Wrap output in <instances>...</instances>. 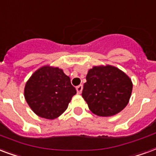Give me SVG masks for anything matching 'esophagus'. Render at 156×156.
<instances>
[{
    "label": "esophagus",
    "instance_id": "1",
    "mask_svg": "<svg viewBox=\"0 0 156 156\" xmlns=\"http://www.w3.org/2000/svg\"><path fill=\"white\" fill-rule=\"evenodd\" d=\"M82 90H83V85H80L78 86H76V91H77V94H81L82 92Z\"/></svg>",
    "mask_w": 156,
    "mask_h": 156
}]
</instances>
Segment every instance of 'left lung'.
<instances>
[{
  "mask_svg": "<svg viewBox=\"0 0 156 156\" xmlns=\"http://www.w3.org/2000/svg\"><path fill=\"white\" fill-rule=\"evenodd\" d=\"M132 90V80L119 69L94 66L88 72L81 94L92 113L109 117L127 106Z\"/></svg>",
  "mask_w": 156,
  "mask_h": 156,
  "instance_id": "1",
  "label": "left lung"
}]
</instances>
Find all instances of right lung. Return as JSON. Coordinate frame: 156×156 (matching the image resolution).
I'll use <instances>...</instances> for the list:
<instances>
[{"mask_svg": "<svg viewBox=\"0 0 156 156\" xmlns=\"http://www.w3.org/2000/svg\"><path fill=\"white\" fill-rule=\"evenodd\" d=\"M76 90L61 69L43 66L35 71L24 88L28 105L41 118L54 119L68 107Z\"/></svg>", "mask_w": 156, "mask_h": 156, "instance_id": "add662e5", "label": "right lung"}]
</instances>
